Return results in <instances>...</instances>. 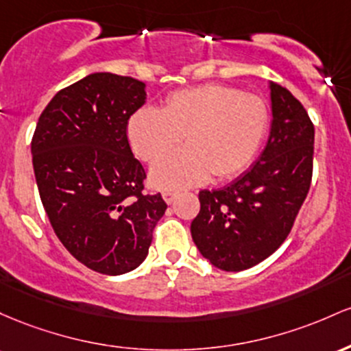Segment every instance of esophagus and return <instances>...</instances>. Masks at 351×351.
<instances>
[{
    "instance_id": "obj_1",
    "label": "esophagus",
    "mask_w": 351,
    "mask_h": 351,
    "mask_svg": "<svg viewBox=\"0 0 351 351\" xmlns=\"http://www.w3.org/2000/svg\"><path fill=\"white\" fill-rule=\"evenodd\" d=\"M177 195H179V192H176V191H165V192H162L164 200H165V202H167V204L174 202V200L177 199Z\"/></svg>"
}]
</instances>
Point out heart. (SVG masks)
<instances>
[{
  "instance_id": "obj_1",
  "label": "heart",
  "mask_w": 351,
  "mask_h": 351,
  "mask_svg": "<svg viewBox=\"0 0 351 351\" xmlns=\"http://www.w3.org/2000/svg\"><path fill=\"white\" fill-rule=\"evenodd\" d=\"M269 109L257 94L206 84L171 94L164 109L145 106L131 116L128 137L144 162H156L186 137V149L152 169V184L187 187L208 176L227 179L245 171L261 151Z\"/></svg>"
}]
</instances>
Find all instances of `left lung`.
<instances>
[{"label": "left lung", "instance_id": "left-lung-1", "mask_svg": "<svg viewBox=\"0 0 351 351\" xmlns=\"http://www.w3.org/2000/svg\"><path fill=\"white\" fill-rule=\"evenodd\" d=\"M270 137L254 167L226 187L199 192L192 239L220 270H247L274 254L289 237L312 184V119L289 89L270 84Z\"/></svg>", "mask_w": 351, "mask_h": 351}]
</instances>
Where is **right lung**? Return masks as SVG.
Wrapping results in <instances>:
<instances>
[{"label": "right lung", "instance_id": "right-lung-1", "mask_svg": "<svg viewBox=\"0 0 351 351\" xmlns=\"http://www.w3.org/2000/svg\"><path fill=\"white\" fill-rule=\"evenodd\" d=\"M145 84L94 73L61 89L39 116L31 141L39 197L54 234L76 261L121 275L147 257L167 204L144 194L145 171L132 156L128 121Z\"/></svg>", "mask_w": 351, "mask_h": 351}]
</instances>
